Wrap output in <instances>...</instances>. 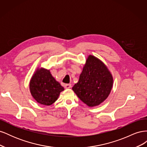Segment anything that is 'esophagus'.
I'll return each mask as SVG.
<instances>
[{
  "label": "esophagus",
  "mask_w": 147,
  "mask_h": 147,
  "mask_svg": "<svg viewBox=\"0 0 147 147\" xmlns=\"http://www.w3.org/2000/svg\"><path fill=\"white\" fill-rule=\"evenodd\" d=\"M72 87V85H71V84H65L64 85V88L65 89H69Z\"/></svg>",
  "instance_id": "obj_1"
}]
</instances>
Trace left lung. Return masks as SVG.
Here are the masks:
<instances>
[{
	"label": "left lung",
	"instance_id": "obj_1",
	"mask_svg": "<svg viewBox=\"0 0 147 147\" xmlns=\"http://www.w3.org/2000/svg\"><path fill=\"white\" fill-rule=\"evenodd\" d=\"M113 84V76L106 65L96 56L89 55L72 90L83 102L92 107L107 98Z\"/></svg>",
	"mask_w": 147,
	"mask_h": 147
}]
</instances>
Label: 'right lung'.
Here are the masks:
<instances>
[{"mask_svg":"<svg viewBox=\"0 0 147 147\" xmlns=\"http://www.w3.org/2000/svg\"><path fill=\"white\" fill-rule=\"evenodd\" d=\"M29 90L38 103L48 106L57 100L64 88L52 76L50 70L38 67L30 78Z\"/></svg>","mask_w":147,"mask_h":147,"instance_id":"1","label":"right lung"}]
</instances>
